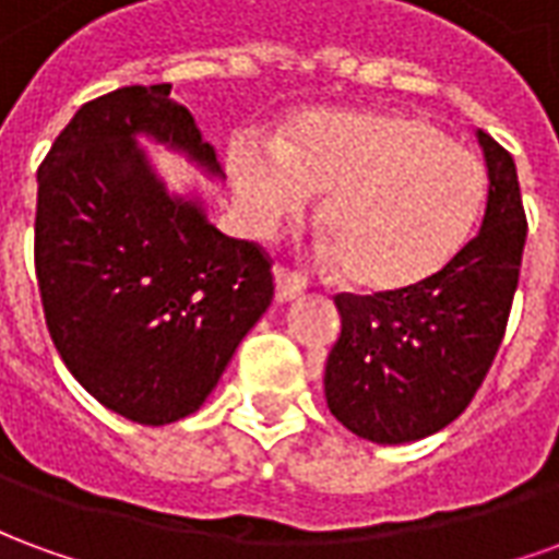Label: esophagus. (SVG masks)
I'll use <instances>...</instances> for the list:
<instances>
[{
  "instance_id": "1",
  "label": "esophagus",
  "mask_w": 559,
  "mask_h": 559,
  "mask_svg": "<svg viewBox=\"0 0 559 559\" xmlns=\"http://www.w3.org/2000/svg\"><path fill=\"white\" fill-rule=\"evenodd\" d=\"M305 278L299 272H293L287 266L275 269V296H278V302H290L296 296H302L305 293Z\"/></svg>"
}]
</instances>
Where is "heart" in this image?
Returning <instances> with one entry per match:
<instances>
[{"label":"heart","mask_w":559,"mask_h":559,"mask_svg":"<svg viewBox=\"0 0 559 559\" xmlns=\"http://www.w3.org/2000/svg\"><path fill=\"white\" fill-rule=\"evenodd\" d=\"M236 185L260 230L329 194L323 230L362 290L431 278L479 221L488 173L464 143L416 116H314L284 152L245 148Z\"/></svg>","instance_id":"b5f03b06"}]
</instances>
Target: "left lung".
I'll list each match as a JSON object with an SVG mask.
<instances>
[{
  "label": "left lung",
  "mask_w": 559,
  "mask_h": 559,
  "mask_svg": "<svg viewBox=\"0 0 559 559\" xmlns=\"http://www.w3.org/2000/svg\"><path fill=\"white\" fill-rule=\"evenodd\" d=\"M476 138L488 164L479 233L419 284L335 296L341 335L323 374L326 404L371 443H411L455 421L506 335L527 215L512 155L485 131Z\"/></svg>",
  "instance_id": "1"
}]
</instances>
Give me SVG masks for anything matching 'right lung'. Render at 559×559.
<instances>
[{
    "label": "right lung",
    "mask_w": 559,
    "mask_h": 559,
    "mask_svg": "<svg viewBox=\"0 0 559 559\" xmlns=\"http://www.w3.org/2000/svg\"><path fill=\"white\" fill-rule=\"evenodd\" d=\"M170 83L80 107L38 167L35 278L56 350L107 411L167 425L200 411L275 296L266 248L173 200L134 134L218 173Z\"/></svg>",
    "instance_id": "add662e5"
}]
</instances>
